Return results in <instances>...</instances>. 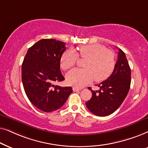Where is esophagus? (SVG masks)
<instances>
[{"label":"esophagus","mask_w":148,"mask_h":148,"mask_svg":"<svg viewBox=\"0 0 148 148\" xmlns=\"http://www.w3.org/2000/svg\"><path fill=\"white\" fill-rule=\"evenodd\" d=\"M73 91L74 92H77V91H79V90H81V88H77V87H73Z\"/></svg>","instance_id":"34e87169"}]
</instances>
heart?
<instances>
[{"label": "heart", "instance_id": "1", "mask_svg": "<svg viewBox=\"0 0 148 148\" xmlns=\"http://www.w3.org/2000/svg\"><path fill=\"white\" fill-rule=\"evenodd\" d=\"M78 56L85 58L84 69H74L66 75L69 84L81 87L92 80L100 82L109 76L115 66V55L112 50L100 44H90L80 47ZM77 54L72 49L65 51L61 57V67L64 70L72 68L77 60Z\"/></svg>", "mask_w": 148, "mask_h": 148}]
</instances>
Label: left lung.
Wrapping results in <instances>:
<instances>
[{
  "instance_id": "obj_1",
  "label": "left lung",
  "mask_w": 148,
  "mask_h": 148,
  "mask_svg": "<svg viewBox=\"0 0 148 148\" xmlns=\"http://www.w3.org/2000/svg\"><path fill=\"white\" fill-rule=\"evenodd\" d=\"M131 72L125 53L119 49L118 60L112 74L104 81L97 84L99 90H91L92 97L86 106L99 116L110 115L119 108L129 92Z\"/></svg>"
}]
</instances>
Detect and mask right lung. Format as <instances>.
Wrapping results in <instances>:
<instances>
[{
  "label": "right lung",
  "mask_w": 148,
  "mask_h": 148,
  "mask_svg": "<svg viewBox=\"0 0 148 148\" xmlns=\"http://www.w3.org/2000/svg\"><path fill=\"white\" fill-rule=\"evenodd\" d=\"M65 42L42 39L32 46L21 66V80L25 92L38 109L51 112L60 109L72 92L71 86L54 85L65 80L60 60L66 51Z\"/></svg>",
  "instance_id": "add662e5"
}]
</instances>
